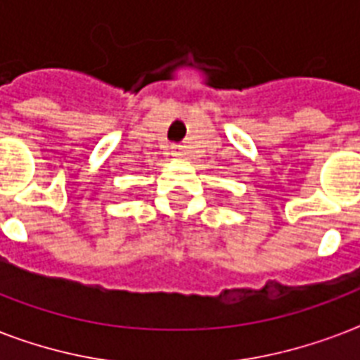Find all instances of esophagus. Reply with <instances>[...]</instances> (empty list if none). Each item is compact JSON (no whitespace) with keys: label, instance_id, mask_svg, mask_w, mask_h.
Returning a JSON list of instances; mask_svg holds the SVG:
<instances>
[{"label":"esophagus","instance_id":"1","mask_svg":"<svg viewBox=\"0 0 360 360\" xmlns=\"http://www.w3.org/2000/svg\"><path fill=\"white\" fill-rule=\"evenodd\" d=\"M172 151H174V155H181V147H172Z\"/></svg>","mask_w":360,"mask_h":360}]
</instances>
